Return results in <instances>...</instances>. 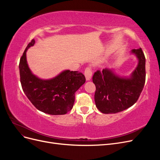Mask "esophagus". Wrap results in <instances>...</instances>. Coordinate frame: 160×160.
I'll return each instance as SVG.
<instances>
[{"instance_id":"esophagus-1","label":"esophagus","mask_w":160,"mask_h":160,"mask_svg":"<svg viewBox=\"0 0 160 160\" xmlns=\"http://www.w3.org/2000/svg\"><path fill=\"white\" fill-rule=\"evenodd\" d=\"M84 75L85 76V78L87 81H89L91 79V76H92V71H91V69L90 67H86V69L85 70L84 72Z\"/></svg>"}]
</instances>
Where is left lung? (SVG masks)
<instances>
[{
    "mask_svg": "<svg viewBox=\"0 0 160 160\" xmlns=\"http://www.w3.org/2000/svg\"><path fill=\"white\" fill-rule=\"evenodd\" d=\"M132 52L139 62L130 78L119 77L107 69L97 71L93 76L96 87L95 102L101 113L120 112L132 106L139 98L146 82V58L142 48Z\"/></svg>",
    "mask_w": 160,
    "mask_h": 160,
    "instance_id": "left-lung-1",
    "label": "left lung"
}]
</instances>
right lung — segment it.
I'll use <instances>...</instances> for the list:
<instances>
[{"mask_svg": "<svg viewBox=\"0 0 160 160\" xmlns=\"http://www.w3.org/2000/svg\"><path fill=\"white\" fill-rule=\"evenodd\" d=\"M28 43L19 62L20 80L22 90L35 107L50 115H64L71 111L75 102V93L85 82L83 73L66 70L55 78L38 79L34 75L26 59L27 49L35 44Z\"/></svg>", "mask_w": 160, "mask_h": 160, "instance_id": "1", "label": "right lung"}]
</instances>
